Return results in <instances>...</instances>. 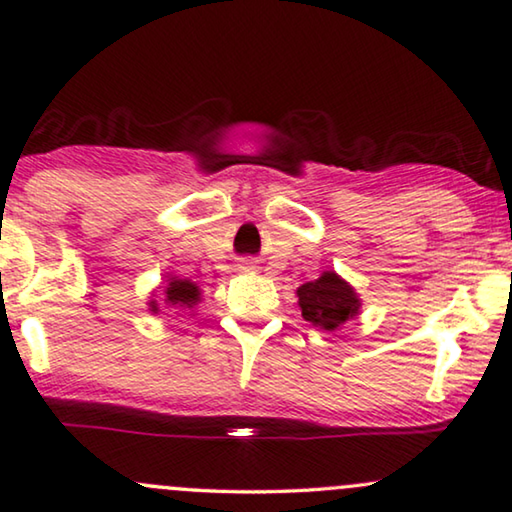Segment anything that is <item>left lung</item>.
Segmentation results:
<instances>
[{"label": "left lung", "instance_id": "8db88e82", "mask_svg": "<svg viewBox=\"0 0 512 512\" xmlns=\"http://www.w3.org/2000/svg\"><path fill=\"white\" fill-rule=\"evenodd\" d=\"M298 305L305 321L325 332H335L358 316L360 298L337 272H323L298 288Z\"/></svg>", "mask_w": 512, "mask_h": 512}]
</instances>
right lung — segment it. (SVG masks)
Here are the masks:
<instances>
[{"label":"right lung","instance_id":"add662e5","mask_svg":"<svg viewBox=\"0 0 512 512\" xmlns=\"http://www.w3.org/2000/svg\"><path fill=\"white\" fill-rule=\"evenodd\" d=\"M161 305H164L166 311H177V309H194V305L201 302V288H198L191 279H180V277H170L166 279V286H161ZM150 311L157 314L159 311V302L150 300Z\"/></svg>","mask_w":512,"mask_h":512}]
</instances>
